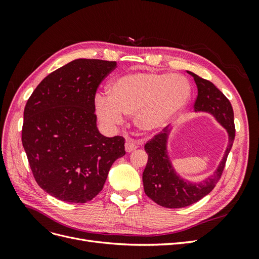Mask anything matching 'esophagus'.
<instances>
[{
	"instance_id": "1",
	"label": "esophagus",
	"mask_w": 259,
	"mask_h": 259,
	"mask_svg": "<svg viewBox=\"0 0 259 259\" xmlns=\"http://www.w3.org/2000/svg\"><path fill=\"white\" fill-rule=\"evenodd\" d=\"M137 147H136V145L134 144V143H132V142H130V140H127L126 143H125V151L126 152H132V151H134L135 149H136Z\"/></svg>"
}]
</instances>
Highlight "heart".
I'll return each instance as SVG.
<instances>
[{"label": "heart", "mask_w": 259, "mask_h": 259, "mask_svg": "<svg viewBox=\"0 0 259 259\" xmlns=\"http://www.w3.org/2000/svg\"><path fill=\"white\" fill-rule=\"evenodd\" d=\"M109 96L97 95L95 109L107 126L133 115L135 126L144 133L166 127L183 112L191 97L189 81L180 74L139 71L124 74L108 88Z\"/></svg>", "instance_id": "1"}]
</instances>
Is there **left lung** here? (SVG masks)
Here are the masks:
<instances>
[{
    "label": "left lung",
    "instance_id": "obj_1",
    "mask_svg": "<svg viewBox=\"0 0 259 259\" xmlns=\"http://www.w3.org/2000/svg\"><path fill=\"white\" fill-rule=\"evenodd\" d=\"M198 88L194 112H207L213 115L228 133V146L214 174L200 183H190L180 177L171 165L167 153V139L171 128H164L145 145L148 162L143 173L145 193L156 204L167 208L189 206L204 198L218 183L226 165L236 135L233 110L230 101L216 86L191 71H187Z\"/></svg>",
    "mask_w": 259,
    "mask_h": 259
}]
</instances>
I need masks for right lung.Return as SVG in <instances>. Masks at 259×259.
I'll return each instance as SVG.
<instances>
[{
	"label": "right lung",
	"mask_w": 259,
	"mask_h": 259,
	"mask_svg": "<svg viewBox=\"0 0 259 259\" xmlns=\"http://www.w3.org/2000/svg\"><path fill=\"white\" fill-rule=\"evenodd\" d=\"M115 61L75 59L36 86L23 111L22 146L37 185L60 201L85 203L103 190L122 136L97 128L95 95Z\"/></svg>",
	"instance_id": "add662e5"
}]
</instances>
